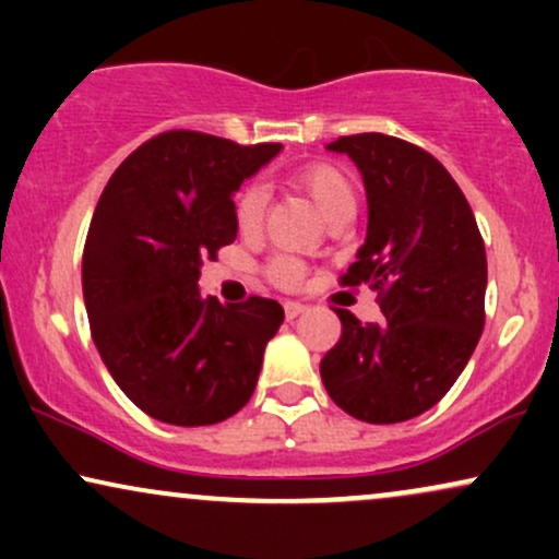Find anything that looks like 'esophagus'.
<instances>
[{"instance_id": "esophagus-1", "label": "esophagus", "mask_w": 559, "mask_h": 559, "mask_svg": "<svg viewBox=\"0 0 559 559\" xmlns=\"http://www.w3.org/2000/svg\"><path fill=\"white\" fill-rule=\"evenodd\" d=\"M284 310H286V318H288V320H294V318H299L301 312L307 310V307H305V305H299V301H286Z\"/></svg>"}]
</instances>
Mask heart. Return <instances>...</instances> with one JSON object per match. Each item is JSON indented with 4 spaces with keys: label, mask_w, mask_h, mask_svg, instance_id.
Returning a JSON list of instances; mask_svg holds the SVG:
<instances>
[{
    "label": "heart",
    "mask_w": 559,
    "mask_h": 559,
    "mask_svg": "<svg viewBox=\"0 0 559 559\" xmlns=\"http://www.w3.org/2000/svg\"><path fill=\"white\" fill-rule=\"evenodd\" d=\"M288 183L310 197L312 204L329 221L342 213H355V189H352L349 178L329 163L307 165V168L294 173ZM262 217H265V191L260 186H249L236 199V226L241 234L252 236L260 230ZM271 275L278 284L294 286L301 278V265L292 258H275L271 262Z\"/></svg>",
    "instance_id": "obj_1"
}]
</instances>
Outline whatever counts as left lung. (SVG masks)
I'll use <instances>...</instances> for the list:
<instances>
[{
  "label": "left lung",
  "instance_id": "obj_1",
  "mask_svg": "<svg viewBox=\"0 0 559 559\" xmlns=\"http://www.w3.org/2000/svg\"><path fill=\"white\" fill-rule=\"evenodd\" d=\"M329 150L357 165L368 197V236L342 281L376 288L383 320L362 325L336 310L342 338L320 378L352 418H418L452 389L484 331V239L460 186L420 146L357 133Z\"/></svg>",
  "mask_w": 559,
  "mask_h": 559
}]
</instances>
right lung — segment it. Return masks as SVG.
I'll list each match as a JSON object with an SVG mask.
<instances>
[{
  "instance_id": "add662e5",
  "label": "right lung",
  "mask_w": 559,
  "mask_h": 559,
  "mask_svg": "<svg viewBox=\"0 0 559 559\" xmlns=\"http://www.w3.org/2000/svg\"><path fill=\"white\" fill-rule=\"evenodd\" d=\"M278 152L199 131L159 133L123 159L96 202L83 247L92 338L150 418L213 426L254 394L284 307L262 297L221 305L197 281L202 260L236 239L234 191Z\"/></svg>"
}]
</instances>
